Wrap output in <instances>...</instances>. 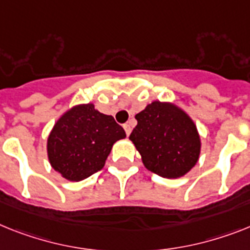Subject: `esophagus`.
I'll list each match as a JSON object with an SVG mask.
<instances>
[{
  "mask_svg": "<svg viewBox=\"0 0 250 250\" xmlns=\"http://www.w3.org/2000/svg\"><path fill=\"white\" fill-rule=\"evenodd\" d=\"M123 128H125V135H127V136L131 135L132 127H131V125H129V123H125V125H123Z\"/></svg>",
  "mask_w": 250,
  "mask_h": 250,
  "instance_id": "34e87169",
  "label": "esophagus"
}]
</instances>
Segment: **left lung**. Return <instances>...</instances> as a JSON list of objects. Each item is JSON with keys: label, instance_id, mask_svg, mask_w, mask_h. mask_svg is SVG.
I'll use <instances>...</instances> for the list:
<instances>
[{"label": "left lung", "instance_id": "left-lung-1", "mask_svg": "<svg viewBox=\"0 0 250 250\" xmlns=\"http://www.w3.org/2000/svg\"><path fill=\"white\" fill-rule=\"evenodd\" d=\"M129 140L148 170L163 178L186 175L198 161L201 138L194 122L173 103L152 102L136 114Z\"/></svg>", "mask_w": 250, "mask_h": 250}]
</instances>
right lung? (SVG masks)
<instances>
[{"label":"right lung","instance_id":"add662e5","mask_svg":"<svg viewBox=\"0 0 250 250\" xmlns=\"http://www.w3.org/2000/svg\"><path fill=\"white\" fill-rule=\"evenodd\" d=\"M125 137L112 115L100 113L91 103L80 104L56 122L48 136V159L62 177L80 182L102 170L113 145Z\"/></svg>","mask_w":250,"mask_h":250}]
</instances>
